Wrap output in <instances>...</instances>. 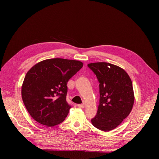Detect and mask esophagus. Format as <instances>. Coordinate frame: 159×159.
Here are the masks:
<instances>
[{"label": "esophagus", "mask_w": 159, "mask_h": 159, "mask_svg": "<svg viewBox=\"0 0 159 159\" xmlns=\"http://www.w3.org/2000/svg\"><path fill=\"white\" fill-rule=\"evenodd\" d=\"M78 107H79L80 108H84L85 105L84 104H78Z\"/></svg>", "instance_id": "34e87169"}]
</instances>
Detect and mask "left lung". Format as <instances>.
<instances>
[{
  "label": "left lung",
  "instance_id": "8db88e82",
  "mask_svg": "<svg viewBox=\"0 0 159 159\" xmlns=\"http://www.w3.org/2000/svg\"><path fill=\"white\" fill-rule=\"evenodd\" d=\"M99 82V105L91 123L103 131L116 128L131 113L134 103L132 81L120 67L107 62L88 65Z\"/></svg>",
  "mask_w": 159,
  "mask_h": 159
}]
</instances>
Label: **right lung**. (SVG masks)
Instances as JSON below:
<instances>
[{
    "label": "right lung",
    "instance_id": "1",
    "mask_svg": "<svg viewBox=\"0 0 159 159\" xmlns=\"http://www.w3.org/2000/svg\"><path fill=\"white\" fill-rule=\"evenodd\" d=\"M82 67L78 60L53 58L39 62L27 72L22 98L35 121L48 127L64 121L71 108L66 101L67 84Z\"/></svg>",
    "mask_w": 159,
    "mask_h": 159
}]
</instances>
